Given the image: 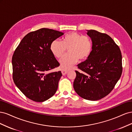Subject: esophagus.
I'll return each mask as SVG.
<instances>
[{"instance_id": "esophagus-1", "label": "esophagus", "mask_w": 132, "mask_h": 132, "mask_svg": "<svg viewBox=\"0 0 132 132\" xmlns=\"http://www.w3.org/2000/svg\"><path fill=\"white\" fill-rule=\"evenodd\" d=\"M61 71H62V73L63 75H65L68 73V70H65V69H62Z\"/></svg>"}]
</instances>
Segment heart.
Listing matches in <instances>:
<instances>
[{"label":"heart","mask_w":132,"mask_h":132,"mask_svg":"<svg viewBox=\"0 0 132 132\" xmlns=\"http://www.w3.org/2000/svg\"><path fill=\"white\" fill-rule=\"evenodd\" d=\"M68 48L69 53L59 60L63 69L70 68L79 59L85 61L88 58L93 50V42L89 37L71 32L63 38L62 41L55 39L50 45L51 52L57 58H61Z\"/></svg>","instance_id":"heart-1"}]
</instances>
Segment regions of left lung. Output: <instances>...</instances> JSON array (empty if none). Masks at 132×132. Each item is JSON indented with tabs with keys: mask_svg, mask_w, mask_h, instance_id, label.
Listing matches in <instances>:
<instances>
[{
	"mask_svg": "<svg viewBox=\"0 0 132 132\" xmlns=\"http://www.w3.org/2000/svg\"><path fill=\"white\" fill-rule=\"evenodd\" d=\"M93 42L89 58L77 65L73 87L82 98L96 101L110 93L122 72V54L118 46L109 35L87 30Z\"/></svg>",
	"mask_w": 132,
	"mask_h": 132,
	"instance_id": "left-lung-1",
	"label": "left lung"
}]
</instances>
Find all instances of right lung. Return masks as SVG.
Returning a JSON list of instances; mask_svg holds the SVG:
<instances>
[{"label": "right lung", "mask_w": 132, "mask_h": 132, "mask_svg": "<svg viewBox=\"0 0 132 132\" xmlns=\"http://www.w3.org/2000/svg\"><path fill=\"white\" fill-rule=\"evenodd\" d=\"M63 32L42 28L27 34L12 58L13 80L18 89L35 102H43L56 93L61 71L48 73L59 66L50 50L51 43Z\"/></svg>", "instance_id": "add662e5"}]
</instances>
